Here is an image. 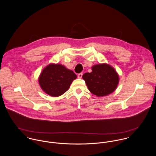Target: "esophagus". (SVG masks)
I'll use <instances>...</instances> for the list:
<instances>
[{
	"label": "esophagus",
	"mask_w": 156,
	"mask_h": 156,
	"mask_svg": "<svg viewBox=\"0 0 156 156\" xmlns=\"http://www.w3.org/2000/svg\"><path fill=\"white\" fill-rule=\"evenodd\" d=\"M82 76H83V74L81 73H79V74H78V78H79V79H81L82 78Z\"/></svg>",
	"instance_id": "esophagus-1"
}]
</instances>
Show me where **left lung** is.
I'll list each match as a JSON object with an SVG mask.
<instances>
[{"mask_svg":"<svg viewBox=\"0 0 156 156\" xmlns=\"http://www.w3.org/2000/svg\"><path fill=\"white\" fill-rule=\"evenodd\" d=\"M82 78L89 91L98 97L106 96L114 92L119 81L115 69L106 63L92 66L91 73H85Z\"/></svg>","mask_w":156,"mask_h":156,"instance_id":"8db88e82","label":"left lung"}]
</instances>
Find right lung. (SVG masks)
Wrapping results in <instances>:
<instances>
[{"label": "right lung", "instance_id": "obj_1", "mask_svg": "<svg viewBox=\"0 0 156 156\" xmlns=\"http://www.w3.org/2000/svg\"><path fill=\"white\" fill-rule=\"evenodd\" d=\"M76 78V74L64 66L51 63L41 71L38 82L45 93L51 97H57L67 91Z\"/></svg>", "mask_w": 156, "mask_h": 156}]
</instances>
